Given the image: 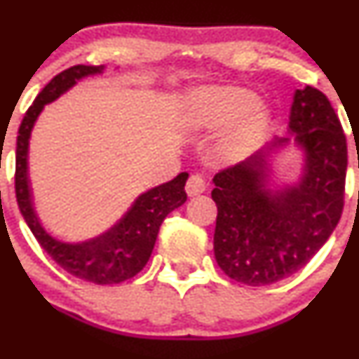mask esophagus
Segmentation results:
<instances>
[{
    "label": "esophagus",
    "mask_w": 359,
    "mask_h": 359,
    "mask_svg": "<svg viewBox=\"0 0 359 359\" xmlns=\"http://www.w3.org/2000/svg\"><path fill=\"white\" fill-rule=\"evenodd\" d=\"M205 189H206V184L201 173H193V175L187 179L186 193L189 194V196H196V194L205 193Z\"/></svg>",
    "instance_id": "1"
}]
</instances>
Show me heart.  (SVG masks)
<instances>
[{
    "label": "heart",
    "mask_w": 359,
    "mask_h": 359,
    "mask_svg": "<svg viewBox=\"0 0 359 359\" xmlns=\"http://www.w3.org/2000/svg\"><path fill=\"white\" fill-rule=\"evenodd\" d=\"M253 104L255 95L248 90L206 88L191 99L186 123L194 130H217L240 116L219 146L224 158L234 159L255 142L266 126L267 111Z\"/></svg>",
    "instance_id": "heart-1"
}]
</instances>
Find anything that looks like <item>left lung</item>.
<instances>
[{
	"instance_id": "8db88e82",
	"label": "left lung",
	"mask_w": 359,
	"mask_h": 359,
	"mask_svg": "<svg viewBox=\"0 0 359 359\" xmlns=\"http://www.w3.org/2000/svg\"><path fill=\"white\" fill-rule=\"evenodd\" d=\"M290 132L306 151L299 186L271 193L266 154L220 170L213 177L217 205L213 252L234 281L264 287L302 269L330 238L344 210L347 142L339 116L323 92L297 90ZM276 140L273 146L287 144Z\"/></svg>"
}]
</instances>
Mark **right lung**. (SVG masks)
I'll return each instance as SVG.
<instances>
[{
	"label": "right lung",
	"mask_w": 359,
	"mask_h": 359,
	"mask_svg": "<svg viewBox=\"0 0 359 359\" xmlns=\"http://www.w3.org/2000/svg\"><path fill=\"white\" fill-rule=\"evenodd\" d=\"M104 66H72L59 72L25 111L17 137L15 196L20 213L41 248L72 276L95 285H112L130 280L144 269L153 253L159 226L172 210L187 200V173H179L170 182L140 194L132 208L106 233L83 241H62L46 233L31 203L27 179V147L31 130L45 104L71 88L76 79L102 72Z\"/></svg>",
	"instance_id": "1"
}]
</instances>
